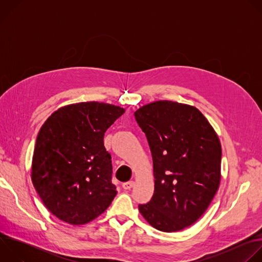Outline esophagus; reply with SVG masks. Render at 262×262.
Listing matches in <instances>:
<instances>
[{"label":"esophagus","mask_w":262,"mask_h":262,"mask_svg":"<svg viewBox=\"0 0 262 262\" xmlns=\"http://www.w3.org/2000/svg\"><path fill=\"white\" fill-rule=\"evenodd\" d=\"M134 184H135V182L134 181H127V182H124L123 184H122V188L124 189V190H130L133 186H134Z\"/></svg>","instance_id":"34e87169"}]
</instances>
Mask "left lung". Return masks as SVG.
Instances as JSON below:
<instances>
[{"label":"left lung","instance_id":"8db88e82","mask_svg":"<svg viewBox=\"0 0 262 262\" xmlns=\"http://www.w3.org/2000/svg\"><path fill=\"white\" fill-rule=\"evenodd\" d=\"M154 161L155 193L139 210L152 227L175 232L206 210L221 178L219 138L195 106L160 100L135 112Z\"/></svg>","mask_w":262,"mask_h":262}]
</instances>
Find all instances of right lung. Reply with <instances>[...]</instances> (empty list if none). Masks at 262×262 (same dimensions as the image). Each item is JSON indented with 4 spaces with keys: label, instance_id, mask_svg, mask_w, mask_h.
I'll return each instance as SVG.
<instances>
[{
    "label": "right lung",
    "instance_id": "1",
    "mask_svg": "<svg viewBox=\"0 0 262 262\" xmlns=\"http://www.w3.org/2000/svg\"><path fill=\"white\" fill-rule=\"evenodd\" d=\"M124 108L89 101L59 108L37 136L32 181L47 208L58 219L83 225L101 214L117 194L112 183L105 130Z\"/></svg>",
    "mask_w": 262,
    "mask_h": 262
}]
</instances>
